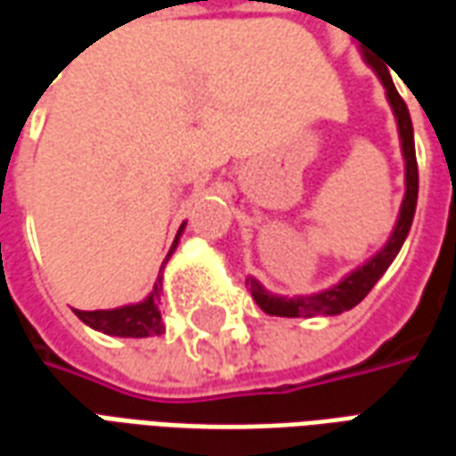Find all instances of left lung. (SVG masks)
Segmentation results:
<instances>
[{
	"label": "left lung",
	"instance_id": "1",
	"mask_svg": "<svg viewBox=\"0 0 456 456\" xmlns=\"http://www.w3.org/2000/svg\"><path fill=\"white\" fill-rule=\"evenodd\" d=\"M376 73L381 77L383 87H386V97L393 107L395 121H398V134H401V149L403 159H405V198H403L401 215L393 227V234L386 241V247L369 258L363 266L352 271L349 276L339 281L337 286L327 288L322 293H313V296H296L283 297L276 293H268L266 288L258 283L256 278H248V290L251 297L256 300V305L276 317H315V315H339L344 310H352L359 305L363 297L369 296V290L376 286V281L386 273V268L391 266L393 258L398 256L403 241L411 232L412 217H415V205H418V160H415V141H412V121L408 107L403 102V97L395 90L388 70L376 68Z\"/></svg>",
	"mask_w": 456,
	"mask_h": 456
}]
</instances>
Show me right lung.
Masks as SVG:
<instances>
[{
	"label": "right lung",
	"mask_w": 456,
	"mask_h": 456,
	"mask_svg": "<svg viewBox=\"0 0 456 456\" xmlns=\"http://www.w3.org/2000/svg\"><path fill=\"white\" fill-rule=\"evenodd\" d=\"M183 229L185 224H180L178 229V237L173 241V247H170L168 256L175 251L178 247V239L183 234ZM163 261V264H166ZM163 271V266H160ZM160 278L156 281V286H153V293H151L146 300H141L136 305H124V307H114V310H75V315L83 320L85 325H90L97 332H104V335H112V337H134V339H139V337H153L160 335V332H166V327H163V320H160Z\"/></svg>",
	"instance_id": "right-lung-1"
}]
</instances>
